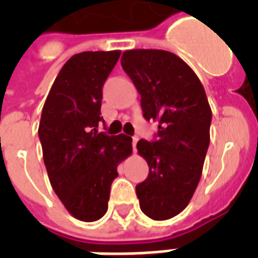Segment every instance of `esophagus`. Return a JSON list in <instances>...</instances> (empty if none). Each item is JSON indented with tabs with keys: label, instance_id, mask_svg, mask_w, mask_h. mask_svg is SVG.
<instances>
[{
	"label": "esophagus",
	"instance_id": "34e87169",
	"mask_svg": "<svg viewBox=\"0 0 258 258\" xmlns=\"http://www.w3.org/2000/svg\"><path fill=\"white\" fill-rule=\"evenodd\" d=\"M137 143H138V138L134 137L133 138V147H134V151L137 150Z\"/></svg>",
	"mask_w": 258,
	"mask_h": 258
}]
</instances>
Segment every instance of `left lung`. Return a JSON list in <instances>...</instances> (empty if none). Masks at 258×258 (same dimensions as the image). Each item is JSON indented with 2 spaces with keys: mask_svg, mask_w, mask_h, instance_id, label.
Wrapping results in <instances>:
<instances>
[{
  "mask_svg": "<svg viewBox=\"0 0 258 258\" xmlns=\"http://www.w3.org/2000/svg\"><path fill=\"white\" fill-rule=\"evenodd\" d=\"M121 67L141 93L143 116L158 123V139L138 142L149 176L137 186L142 212L170 220L191 200L210 143L212 108L196 72L176 54L162 49H131Z\"/></svg>",
  "mask_w": 258,
  "mask_h": 258,
  "instance_id": "obj_1",
  "label": "left lung"
}]
</instances>
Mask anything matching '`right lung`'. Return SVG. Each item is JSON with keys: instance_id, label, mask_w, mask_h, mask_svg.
Listing matches in <instances>:
<instances>
[{"instance_id": "add662e5", "label": "right lung", "mask_w": 258, "mask_h": 258, "mask_svg": "<svg viewBox=\"0 0 258 258\" xmlns=\"http://www.w3.org/2000/svg\"><path fill=\"white\" fill-rule=\"evenodd\" d=\"M120 50L74 54L46 96L38 125L49 182L76 220L93 222L108 209L117 166L133 154V138L97 131L103 84Z\"/></svg>"}]
</instances>
